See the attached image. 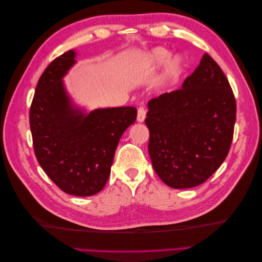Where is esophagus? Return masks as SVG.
<instances>
[{"label": "esophagus", "instance_id": "obj_1", "mask_svg": "<svg viewBox=\"0 0 262 262\" xmlns=\"http://www.w3.org/2000/svg\"><path fill=\"white\" fill-rule=\"evenodd\" d=\"M145 117H146V109L144 107H140L137 110V121L143 122L145 120Z\"/></svg>", "mask_w": 262, "mask_h": 262}]
</instances>
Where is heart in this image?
I'll list each match as a JSON object with an SVG mask.
<instances>
[{"label":"heart","mask_w":262,"mask_h":262,"mask_svg":"<svg viewBox=\"0 0 262 262\" xmlns=\"http://www.w3.org/2000/svg\"><path fill=\"white\" fill-rule=\"evenodd\" d=\"M171 56V53L168 49L158 47L149 52L145 57H144L140 63V70L143 72L151 71L154 69H158L160 66L164 65L168 62ZM183 71V60L181 57L176 56L166 65L165 71V79L169 81H176L179 77Z\"/></svg>","instance_id":"b5f03b06"}]
</instances>
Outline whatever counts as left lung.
I'll use <instances>...</instances> for the list:
<instances>
[{
	"mask_svg": "<svg viewBox=\"0 0 262 262\" xmlns=\"http://www.w3.org/2000/svg\"><path fill=\"white\" fill-rule=\"evenodd\" d=\"M145 124L153 168L165 185H202L229 154L236 102L223 71L206 53L179 90L148 101Z\"/></svg>",
	"mask_w": 262,
	"mask_h": 262,
	"instance_id": "obj_1",
	"label": "left lung"
}]
</instances>
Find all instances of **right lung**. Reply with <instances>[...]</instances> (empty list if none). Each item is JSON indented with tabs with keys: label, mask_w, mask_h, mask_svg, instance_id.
Instances as JSON below:
<instances>
[{
	"label": "right lung",
	"mask_w": 262,
	"mask_h": 262,
	"mask_svg": "<svg viewBox=\"0 0 262 262\" xmlns=\"http://www.w3.org/2000/svg\"><path fill=\"white\" fill-rule=\"evenodd\" d=\"M74 51L55 58L39 79L29 122L38 163L60 190L86 197L102 190L116 147L134 124V107L97 109L84 115L72 107L62 77L75 63Z\"/></svg>",
	"instance_id": "add662e5"
}]
</instances>
